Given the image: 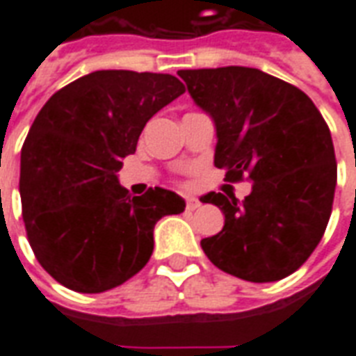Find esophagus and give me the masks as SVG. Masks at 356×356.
<instances>
[{
  "label": "esophagus",
  "mask_w": 356,
  "mask_h": 356,
  "mask_svg": "<svg viewBox=\"0 0 356 356\" xmlns=\"http://www.w3.org/2000/svg\"><path fill=\"white\" fill-rule=\"evenodd\" d=\"M196 208H200V200H198V198H194V196H186V209L194 211Z\"/></svg>",
  "instance_id": "34e87169"
}]
</instances>
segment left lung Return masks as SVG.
I'll list each match as a JSON object with an SVG mask.
<instances>
[{
  "label": "left lung",
  "mask_w": 356,
  "mask_h": 356,
  "mask_svg": "<svg viewBox=\"0 0 356 356\" xmlns=\"http://www.w3.org/2000/svg\"><path fill=\"white\" fill-rule=\"evenodd\" d=\"M216 125L213 163L227 181H254L244 200L208 193L223 211L221 232L200 242L217 268L248 282L298 270L326 231L337 165L324 118L301 89L246 66L179 70Z\"/></svg>",
  "instance_id": "1"
}]
</instances>
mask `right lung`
I'll return each mask as SVG.
<instances>
[{
  "instance_id": "add662e5",
  "label": "right lung",
  "mask_w": 356,
  "mask_h": 356,
  "mask_svg": "<svg viewBox=\"0 0 356 356\" xmlns=\"http://www.w3.org/2000/svg\"><path fill=\"white\" fill-rule=\"evenodd\" d=\"M185 93L171 74L97 70L43 104L20 152V200L30 246L57 282L112 290L145 267L154 225L185 211L154 186L131 196L118 171L150 118Z\"/></svg>"
}]
</instances>
